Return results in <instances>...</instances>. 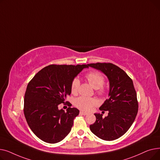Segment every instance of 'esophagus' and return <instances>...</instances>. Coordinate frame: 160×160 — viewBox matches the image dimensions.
Instances as JSON below:
<instances>
[{
  "label": "esophagus",
  "mask_w": 160,
  "mask_h": 160,
  "mask_svg": "<svg viewBox=\"0 0 160 160\" xmlns=\"http://www.w3.org/2000/svg\"><path fill=\"white\" fill-rule=\"evenodd\" d=\"M80 113L82 114V115H88V113H87L86 112H83V111H80Z\"/></svg>",
  "instance_id": "esophagus-1"
}]
</instances>
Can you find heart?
I'll use <instances>...</instances> for the list:
<instances>
[{
  "instance_id": "b5f03b06",
  "label": "heart",
  "mask_w": 160,
  "mask_h": 160,
  "mask_svg": "<svg viewBox=\"0 0 160 160\" xmlns=\"http://www.w3.org/2000/svg\"><path fill=\"white\" fill-rule=\"evenodd\" d=\"M86 77L89 83L93 88L98 90V93L100 95H104L106 90L102 87L104 84L105 78L103 76L98 72H91L86 74ZM80 82L78 78H74L71 83V89L72 94H77L80 88ZM75 106L80 110L86 112H89L92 110L94 106L98 104L97 100L93 98H88L80 97L75 100Z\"/></svg>"
}]
</instances>
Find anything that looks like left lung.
Returning <instances> with one entry per match:
<instances>
[{
  "label": "left lung",
  "instance_id": "1",
  "mask_svg": "<svg viewBox=\"0 0 160 160\" xmlns=\"http://www.w3.org/2000/svg\"><path fill=\"white\" fill-rule=\"evenodd\" d=\"M87 67L102 71L110 82L109 98L99 108L108 115L95 113L96 121L90 130L98 138L113 141L123 136L130 128L138 112L137 94L132 80L120 67L111 63L88 64Z\"/></svg>",
  "mask_w": 160,
  "mask_h": 160
}]
</instances>
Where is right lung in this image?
Returning <instances> with one entry per match:
<instances>
[{
  "instance_id": "add662e5",
  "label": "right lung",
  "mask_w": 160,
  "mask_h": 160,
  "mask_svg": "<svg viewBox=\"0 0 160 160\" xmlns=\"http://www.w3.org/2000/svg\"><path fill=\"white\" fill-rule=\"evenodd\" d=\"M87 65H50L30 81L24 99V114L32 131L42 141L56 143L71 130L74 119L79 114L75 108L59 110L71 93L74 78ZM67 102H65L66 103Z\"/></svg>"
}]
</instances>
